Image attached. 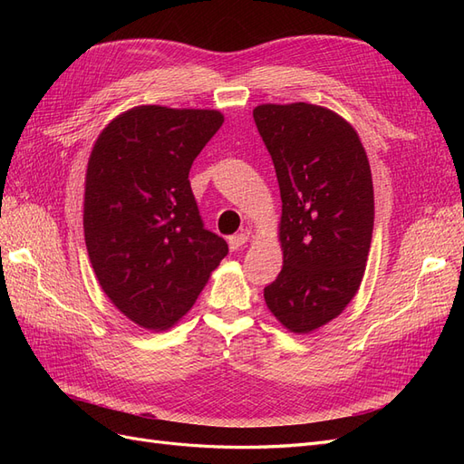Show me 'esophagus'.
<instances>
[{"instance_id": "obj_1", "label": "esophagus", "mask_w": 464, "mask_h": 464, "mask_svg": "<svg viewBox=\"0 0 464 464\" xmlns=\"http://www.w3.org/2000/svg\"><path fill=\"white\" fill-rule=\"evenodd\" d=\"M247 240H249V234L247 232H240V234H234V236L228 237V246H230L232 251H236V249H240L242 246H246Z\"/></svg>"}]
</instances>
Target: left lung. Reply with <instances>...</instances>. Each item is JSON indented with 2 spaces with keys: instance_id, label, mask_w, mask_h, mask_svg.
<instances>
[{
  "instance_id": "obj_1",
  "label": "left lung",
  "mask_w": 464,
  "mask_h": 464,
  "mask_svg": "<svg viewBox=\"0 0 464 464\" xmlns=\"http://www.w3.org/2000/svg\"><path fill=\"white\" fill-rule=\"evenodd\" d=\"M254 120L283 199V271L265 302L292 333L339 315L362 283L373 232L370 162L353 125L315 104H261Z\"/></svg>"
}]
</instances>
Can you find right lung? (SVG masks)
Instances as JSON below:
<instances>
[{"label":"right lung","instance_id":"add662e5","mask_svg":"<svg viewBox=\"0 0 464 464\" xmlns=\"http://www.w3.org/2000/svg\"><path fill=\"white\" fill-rule=\"evenodd\" d=\"M222 121L217 110L137 106L92 147L82 215L89 257L111 304L145 329L186 315L228 254L205 228L188 179Z\"/></svg>","mask_w":464,"mask_h":464}]
</instances>
